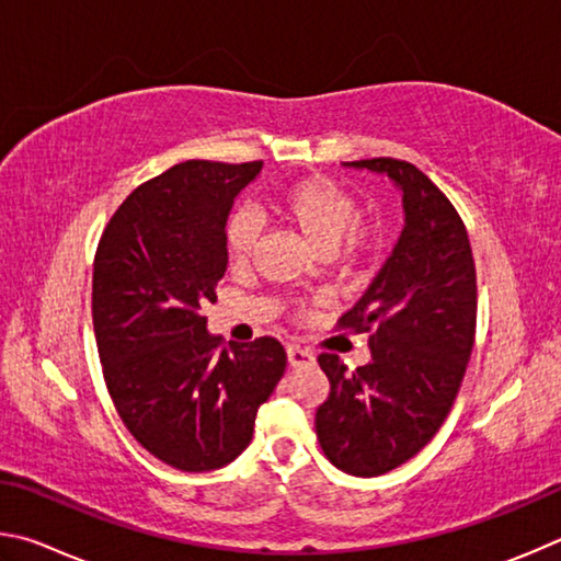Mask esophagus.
Returning a JSON list of instances; mask_svg holds the SVG:
<instances>
[{"instance_id":"obj_1","label":"esophagus","mask_w":561,"mask_h":561,"mask_svg":"<svg viewBox=\"0 0 561 561\" xmlns=\"http://www.w3.org/2000/svg\"><path fill=\"white\" fill-rule=\"evenodd\" d=\"M286 355H288V365L290 367H308V365H312V362H316V355H312V352L302 350V347H296V345H290L286 350Z\"/></svg>"}]
</instances>
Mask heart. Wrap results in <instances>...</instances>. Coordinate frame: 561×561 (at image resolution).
I'll list each match as a JSON object with an SVG mask.
<instances>
[{
    "mask_svg": "<svg viewBox=\"0 0 561 561\" xmlns=\"http://www.w3.org/2000/svg\"><path fill=\"white\" fill-rule=\"evenodd\" d=\"M271 204L278 219L312 251L352 263L375 249V233L355 224L359 216L355 196L328 176H308L290 184ZM259 239V221L251 214H236L226 224V251L236 263L251 261Z\"/></svg>",
    "mask_w": 561,
    "mask_h": 561,
    "instance_id": "1",
    "label": "heart"
}]
</instances>
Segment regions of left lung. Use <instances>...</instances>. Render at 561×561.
<instances>
[{
    "mask_svg": "<svg viewBox=\"0 0 561 561\" xmlns=\"http://www.w3.org/2000/svg\"><path fill=\"white\" fill-rule=\"evenodd\" d=\"M387 176L401 192L404 231L342 328L371 332V359L347 371L320 355L330 397L316 428L325 456L371 478L416 456L444 424L476 340V263L446 194L414 164L377 157L342 162Z\"/></svg>",
    "mask_w": 561,
    "mask_h": 561,
    "instance_id": "1",
    "label": "left lung"
}]
</instances>
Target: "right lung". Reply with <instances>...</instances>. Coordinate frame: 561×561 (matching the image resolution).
<instances>
[{
    "label": "right lung",
    "mask_w": 561,
    "mask_h": 561,
    "mask_svg": "<svg viewBox=\"0 0 561 561\" xmlns=\"http://www.w3.org/2000/svg\"><path fill=\"white\" fill-rule=\"evenodd\" d=\"M263 162L190 160L145 182L105 226L93 263V328L127 431L186 473L229 466L286 371L278 340L221 350L202 308L229 265L226 221Z\"/></svg>",
    "instance_id": "right-lung-1"
}]
</instances>
